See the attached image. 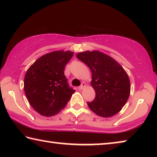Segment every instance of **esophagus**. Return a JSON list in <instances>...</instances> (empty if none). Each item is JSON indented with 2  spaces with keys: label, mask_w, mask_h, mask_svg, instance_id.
Returning a JSON list of instances; mask_svg holds the SVG:
<instances>
[{
  "label": "esophagus",
  "mask_w": 157,
  "mask_h": 157,
  "mask_svg": "<svg viewBox=\"0 0 157 157\" xmlns=\"http://www.w3.org/2000/svg\"><path fill=\"white\" fill-rule=\"evenodd\" d=\"M86 86V83L85 82H82V83H81V85L78 87V89H80V90H82V89H84Z\"/></svg>",
  "instance_id": "1"
}]
</instances>
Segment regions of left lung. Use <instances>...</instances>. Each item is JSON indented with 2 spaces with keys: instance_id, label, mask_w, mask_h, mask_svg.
Returning <instances> with one entry per match:
<instances>
[{
  "instance_id": "8db88e82",
  "label": "left lung",
  "mask_w": 157,
  "mask_h": 157,
  "mask_svg": "<svg viewBox=\"0 0 157 157\" xmlns=\"http://www.w3.org/2000/svg\"><path fill=\"white\" fill-rule=\"evenodd\" d=\"M76 57L91 71V86L96 97L91 102H87L89 109L104 118L119 113L127 101L131 91L129 78L124 68L99 51H83L77 53Z\"/></svg>"
}]
</instances>
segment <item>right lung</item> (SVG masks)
<instances>
[{
    "label": "right lung",
    "mask_w": 157,
    "mask_h": 157,
    "mask_svg": "<svg viewBox=\"0 0 157 157\" xmlns=\"http://www.w3.org/2000/svg\"><path fill=\"white\" fill-rule=\"evenodd\" d=\"M74 52L55 51L38 59L25 73L24 91L34 110L44 117L59 113L75 92L64 75Z\"/></svg>",
    "instance_id": "1"
}]
</instances>
